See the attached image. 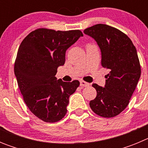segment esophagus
<instances>
[{"label": "esophagus", "instance_id": "obj_1", "mask_svg": "<svg viewBox=\"0 0 148 148\" xmlns=\"http://www.w3.org/2000/svg\"><path fill=\"white\" fill-rule=\"evenodd\" d=\"M80 85L82 87H89V86H90V84L87 83V82H84V81H81Z\"/></svg>", "mask_w": 148, "mask_h": 148}]
</instances>
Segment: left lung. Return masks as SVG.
Wrapping results in <instances>:
<instances>
[{
	"label": "left lung",
	"mask_w": 148,
	"mask_h": 148,
	"mask_svg": "<svg viewBox=\"0 0 148 148\" xmlns=\"http://www.w3.org/2000/svg\"><path fill=\"white\" fill-rule=\"evenodd\" d=\"M84 33L96 41L101 65L110 70L104 87L92 84L97 95L90 101V108L99 116L112 118L127 108L140 78L136 49L127 35L106 24H95L85 29Z\"/></svg>",
	"instance_id": "8db88e82"
}]
</instances>
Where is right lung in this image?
I'll list each match as a JSON object with an SVG mask.
<instances>
[{
    "instance_id": "right-lung-1",
    "label": "right lung",
    "mask_w": 148,
    "mask_h": 148,
    "mask_svg": "<svg viewBox=\"0 0 148 148\" xmlns=\"http://www.w3.org/2000/svg\"><path fill=\"white\" fill-rule=\"evenodd\" d=\"M82 36L80 30L38 29L18 48L14 67L18 87L30 111L45 122L64 117L69 98L80 84L58 80L56 75L64 64L66 49Z\"/></svg>"
}]
</instances>
